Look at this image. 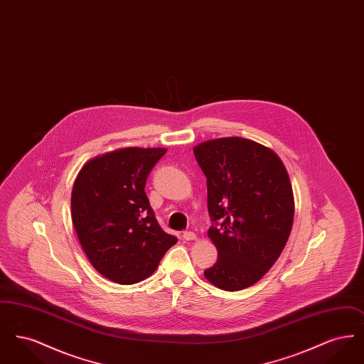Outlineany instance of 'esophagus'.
Listing matches in <instances>:
<instances>
[{
    "mask_svg": "<svg viewBox=\"0 0 364 364\" xmlns=\"http://www.w3.org/2000/svg\"><path fill=\"white\" fill-rule=\"evenodd\" d=\"M183 239L187 240V242L195 240V239H196V235H195L193 232H184V233H183Z\"/></svg>",
    "mask_w": 364,
    "mask_h": 364,
    "instance_id": "34e87169",
    "label": "esophagus"
}]
</instances>
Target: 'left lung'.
I'll return each mask as SVG.
<instances>
[{
    "mask_svg": "<svg viewBox=\"0 0 364 364\" xmlns=\"http://www.w3.org/2000/svg\"><path fill=\"white\" fill-rule=\"evenodd\" d=\"M208 180V237L218 251L205 277L242 291L281 255L294 224V192L277 154L244 138L213 139L193 147Z\"/></svg>",
    "mask_w": 364,
    "mask_h": 364,
    "instance_id": "1",
    "label": "left lung"
}]
</instances>
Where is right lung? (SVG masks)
Here are the masks:
<instances>
[{"mask_svg": "<svg viewBox=\"0 0 364 364\" xmlns=\"http://www.w3.org/2000/svg\"><path fill=\"white\" fill-rule=\"evenodd\" d=\"M165 149L127 147L95 156L77 174L72 223L94 269L131 285L151 276L177 242L159 226L144 192L147 176Z\"/></svg>", "mask_w": 364, "mask_h": 364, "instance_id": "right-lung-1", "label": "right lung"}]
</instances>
